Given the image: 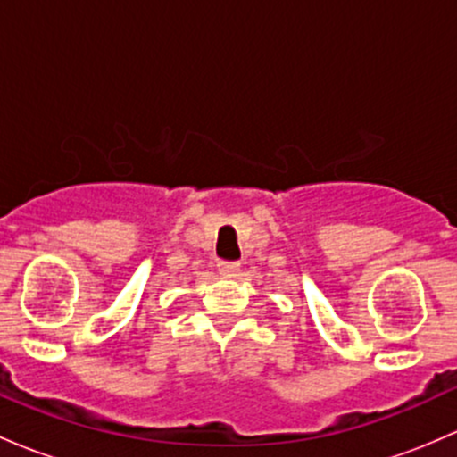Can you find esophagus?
<instances>
[{"instance_id":"1","label":"esophagus","mask_w":457,"mask_h":457,"mask_svg":"<svg viewBox=\"0 0 457 457\" xmlns=\"http://www.w3.org/2000/svg\"><path fill=\"white\" fill-rule=\"evenodd\" d=\"M218 270L227 277H235L239 272V262H227V260H220L218 262Z\"/></svg>"}]
</instances>
